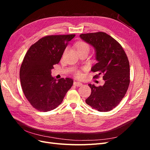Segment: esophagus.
Listing matches in <instances>:
<instances>
[{"label": "esophagus", "instance_id": "obj_1", "mask_svg": "<svg viewBox=\"0 0 150 150\" xmlns=\"http://www.w3.org/2000/svg\"><path fill=\"white\" fill-rule=\"evenodd\" d=\"M74 85L76 86H78V87H80V86H83V84L80 82H78V81H74Z\"/></svg>", "mask_w": 150, "mask_h": 150}]
</instances>
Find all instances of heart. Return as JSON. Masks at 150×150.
<instances>
[{
    "label": "heart",
    "mask_w": 150,
    "mask_h": 150,
    "mask_svg": "<svg viewBox=\"0 0 150 150\" xmlns=\"http://www.w3.org/2000/svg\"><path fill=\"white\" fill-rule=\"evenodd\" d=\"M76 47H77V49H78V51H87L89 52L90 50L89 45L84 41H79V42L77 43ZM76 76L79 77V78L83 76L82 73H81V72L79 71L76 72Z\"/></svg>",
    "instance_id": "heart-1"
}]
</instances>
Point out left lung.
I'll use <instances>...</instances> for the list:
<instances>
[{
	"instance_id": "1",
	"label": "left lung",
	"mask_w": 150,
	"mask_h": 150,
	"mask_svg": "<svg viewBox=\"0 0 150 150\" xmlns=\"http://www.w3.org/2000/svg\"><path fill=\"white\" fill-rule=\"evenodd\" d=\"M80 38L96 50L98 62L91 68L97 72L95 78L103 75V86L89 84L91 89L86 99L89 106L100 112H107L116 107L124 98L130 82L129 63L121 45L103 32L82 34Z\"/></svg>"
}]
</instances>
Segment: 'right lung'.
<instances>
[{"label":"right lung","instance_id":"obj_1","mask_svg":"<svg viewBox=\"0 0 150 150\" xmlns=\"http://www.w3.org/2000/svg\"><path fill=\"white\" fill-rule=\"evenodd\" d=\"M75 35L45 36L25 54L20 69L22 89L31 106L39 111L56 108L73 84V80L69 78L54 79L51 69L59 62L68 42Z\"/></svg>","mask_w":150,"mask_h":150}]
</instances>
